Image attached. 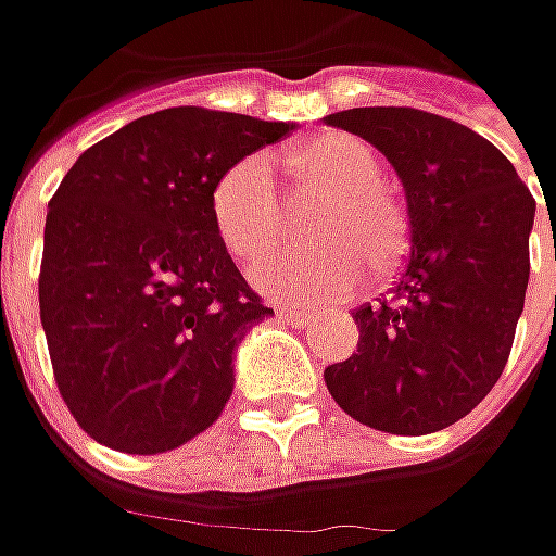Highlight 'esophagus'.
Returning <instances> with one entry per match:
<instances>
[{
  "instance_id": "esophagus-1",
  "label": "esophagus",
  "mask_w": 556,
  "mask_h": 556,
  "mask_svg": "<svg viewBox=\"0 0 556 556\" xmlns=\"http://www.w3.org/2000/svg\"><path fill=\"white\" fill-rule=\"evenodd\" d=\"M278 318H281V321H290V325H306V321H312V315H306V312L300 309H278Z\"/></svg>"
}]
</instances>
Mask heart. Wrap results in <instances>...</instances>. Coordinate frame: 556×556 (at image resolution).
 <instances>
[{
	"instance_id": "b5f03b06",
	"label": "heart",
	"mask_w": 556,
	"mask_h": 556,
	"mask_svg": "<svg viewBox=\"0 0 556 556\" xmlns=\"http://www.w3.org/2000/svg\"><path fill=\"white\" fill-rule=\"evenodd\" d=\"M288 173L306 188L325 191L312 225V250H275L263 256L253 285L300 306H331L353 296L365 268L387 271L405 250V216L380 185V157L368 141L328 132L285 154ZM210 216L231 260L250 263L281 231V198L266 157L231 163L213 185Z\"/></svg>"
}]
</instances>
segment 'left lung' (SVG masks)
I'll use <instances>...</instances> for the list:
<instances>
[{
	"label": "left lung",
	"mask_w": 556,
	"mask_h": 556,
	"mask_svg": "<svg viewBox=\"0 0 556 556\" xmlns=\"http://www.w3.org/2000/svg\"><path fill=\"white\" fill-rule=\"evenodd\" d=\"M328 126L371 141L405 188L412 250L390 296L358 306V350L325 368L358 424L424 437L470 415L498 383L529 285L535 201L514 163L455 119L353 108Z\"/></svg>",
	"instance_id": "obj_1"
}]
</instances>
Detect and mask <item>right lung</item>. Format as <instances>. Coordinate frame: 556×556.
I'll use <instances>...</instances> for the list:
<instances>
[{
	"label": "right lung",
	"instance_id": "obj_1",
	"mask_svg": "<svg viewBox=\"0 0 556 556\" xmlns=\"http://www.w3.org/2000/svg\"><path fill=\"white\" fill-rule=\"evenodd\" d=\"M293 123L166 108L79 154L46 216L39 318L54 383L89 437L161 455L235 390V350L271 315L219 241L210 194Z\"/></svg>",
	"mask_w": 556,
	"mask_h": 556
}]
</instances>
